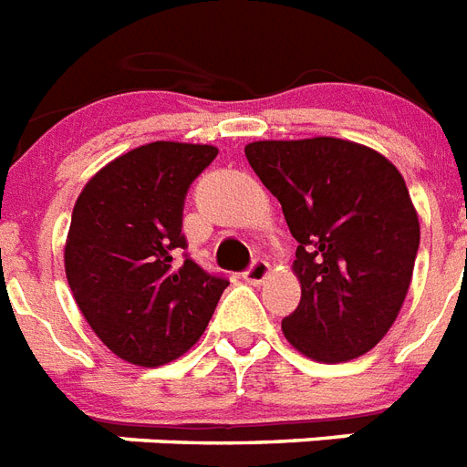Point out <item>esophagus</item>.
I'll return each instance as SVG.
<instances>
[{"label":"esophagus","instance_id":"esophagus-1","mask_svg":"<svg viewBox=\"0 0 467 467\" xmlns=\"http://www.w3.org/2000/svg\"><path fill=\"white\" fill-rule=\"evenodd\" d=\"M270 277V265L265 263V260H253L251 267L244 272V279L248 282V285H263L265 279Z\"/></svg>","mask_w":467,"mask_h":467}]
</instances>
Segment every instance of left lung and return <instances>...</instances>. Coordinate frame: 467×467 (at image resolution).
<instances>
[{"instance_id":"obj_1","label":"left lung","mask_w":467,"mask_h":467,"mask_svg":"<svg viewBox=\"0 0 467 467\" xmlns=\"http://www.w3.org/2000/svg\"><path fill=\"white\" fill-rule=\"evenodd\" d=\"M245 159L296 238V311L285 337L316 361H347L383 339L408 296L420 219L400 171L335 137L265 140Z\"/></svg>"}]
</instances>
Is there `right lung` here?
I'll return each instance as SVG.
<instances>
[{"instance_id":"add662e5","label":"right lung","mask_w":467,"mask_h":467,"mask_svg":"<svg viewBox=\"0 0 467 467\" xmlns=\"http://www.w3.org/2000/svg\"><path fill=\"white\" fill-rule=\"evenodd\" d=\"M210 144L151 141L93 175L74 204L65 272L100 342L137 367H161L195 345L226 277L204 272L182 236L185 195L216 159Z\"/></svg>"}]
</instances>
